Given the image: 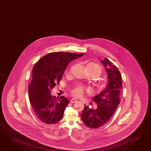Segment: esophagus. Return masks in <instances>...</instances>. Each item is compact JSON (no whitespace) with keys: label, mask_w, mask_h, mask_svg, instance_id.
<instances>
[{"label":"esophagus","mask_w":151,"mask_h":151,"mask_svg":"<svg viewBox=\"0 0 151 151\" xmlns=\"http://www.w3.org/2000/svg\"><path fill=\"white\" fill-rule=\"evenodd\" d=\"M77 101V100L75 99H72L71 100V103H75V102H76Z\"/></svg>","instance_id":"34e87169"}]
</instances>
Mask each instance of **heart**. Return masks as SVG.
Returning a JSON list of instances; mask_svg holds the SVG:
<instances>
[{"label":"heart","mask_w":151,"mask_h":151,"mask_svg":"<svg viewBox=\"0 0 151 151\" xmlns=\"http://www.w3.org/2000/svg\"><path fill=\"white\" fill-rule=\"evenodd\" d=\"M86 68L88 72L89 73L94 74L98 77L100 75L102 72V68L99 65H98L94 63H89L86 65ZM104 83H102L100 85L101 88L104 87ZM87 91L88 92L90 91L89 88H85L84 87L82 86H77L74 89H72L71 94L76 98H79L81 95H83V92L85 91Z\"/></svg>","instance_id":"1"}]
</instances>
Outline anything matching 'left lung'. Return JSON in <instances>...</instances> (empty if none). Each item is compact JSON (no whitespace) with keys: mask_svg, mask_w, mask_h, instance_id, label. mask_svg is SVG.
I'll use <instances>...</instances> for the list:
<instances>
[{"mask_svg":"<svg viewBox=\"0 0 151 151\" xmlns=\"http://www.w3.org/2000/svg\"><path fill=\"white\" fill-rule=\"evenodd\" d=\"M100 62L106 70L107 85L102 92L93 98L97 108L94 109L85 105L80 115L85 125L93 129L102 127L109 120L120 103L122 89L121 74L117 68L106 58Z\"/></svg>","mask_w":151,"mask_h":151,"instance_id":"8db88e82","label":"left lung"}]
</instances>
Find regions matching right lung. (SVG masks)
Returning <instances> with one entry per match:
<instances>
[{"mask_svg":"<svg viewBox=\"0 0 151 151\" xmlns=\"http://www.w3.org/2000/svg\"><path fill=\"white\" fill-rule=\"evenodd\" d=\"M83 55L63 52L48 53L34 65L28 93L30 102L40 121L55 124L62 119L70 101L63 96L53 98L51 91L62 80L68 64Z\"/></svg>","mask_w":151,"mask_h":151,"instance_id":"obj_1","label":"right lung"}]
</instances>
